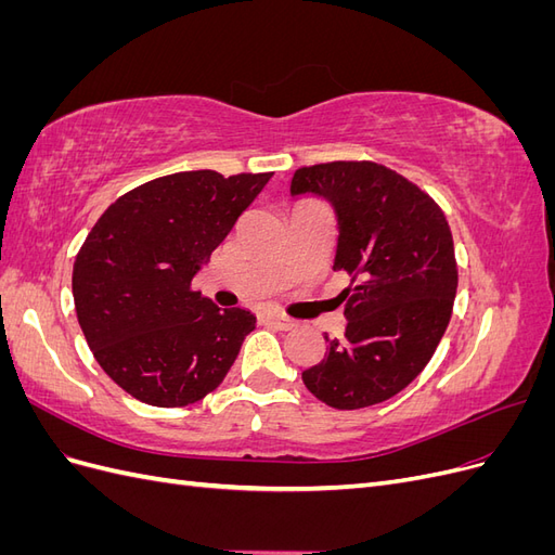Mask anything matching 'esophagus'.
<instances>
[{"mask_svg": "<svg viewBox=\"0 0 555 555\" xmlns=\"http://www.w3.org/2000/svg\"><path fill=\"white\" fill-rule=\"evenodd\" d=\"M261 322L268 324V326H273V328H280V331H287V328L294 326V319L284 317V314H278V312L261 314Z\"/></svg>", "mask_w": 555, "mask_h": 555, "instance_id": "1", "label": "esophagus"}]
</instances>
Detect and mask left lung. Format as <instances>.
Segmentation results:
<instances>
[{"mask_svg":"<svg viewBox=\"0 0 555 555\" xmlns=\"http://www.w3.org/2000/svg\"><path fill=\"white\" fill-rule=\"evenodd\" d=\"M328 198L338 215L333 271L347 326L304 371L308 391L335 410H361L400 393L438 349L459 287L444 210L418 184L377 162L300 166L292 194Z\"/></svg>","mask_w":555,"mask_h":555,"instance_id":"1","label":"left lung"}]
</instances>
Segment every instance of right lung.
Segmentation results:
<instances>
[{"instance_id":"obj_1","label":"right lung","mask_w":555,"mask_h":555,"mask_svg":"<svg viewBox=\"0 0 555 555\" xmlns=\"http://www.w3.org/2000/svg\"><path fill=\"white\" fill-rule=\"evenodd\" d=\"M271 173L182 171L139 184L99 217L74 261V304L96 363L122 391L184 408L215 391L255 314L192 289Z\"/></svg>"}]
</instances>
